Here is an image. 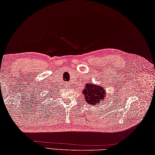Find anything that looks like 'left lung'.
<instances>
[{"mask_svg":"<svg viewBox=\"0 0 155 155\" xmlns=\"http://www.w3.org/2000/svg\"><path fill=\"white\" fill-rule=\"evenodd\" d=\"M104 87L100 85H94L93 83H87L85 89L83 91V94L87 104L96 106L100 104L105 100L106 94Z\"/></svg>","mask_w":155,"mask_h":155,"instance_id":"obj_1","label":"left lung"}]
</instances>
